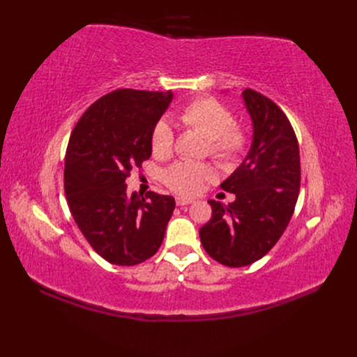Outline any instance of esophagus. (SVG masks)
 Wrapping results in <instances>:
<instances>
[{
  "instance_id": "obj_1",
  "label": "esophagus",
  "mask_w": 357,
  "mask_h": 357,
  "mask_svg": "<svg viewBox=\"0 0 357 357\" xmlns=\"http://www.w3.org/2000/svg\"><path fill=\"white\" fill-rule=\"evenodd\" d=\"M176 202H177V205H180V207H183V205H189V204H192V202H193V199H192V198L177 197V198H176Z\"/></svg>"
}]
</instances>
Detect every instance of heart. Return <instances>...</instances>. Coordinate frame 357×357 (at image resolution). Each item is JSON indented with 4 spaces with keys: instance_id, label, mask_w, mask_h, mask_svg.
<instances>
[{
    "instance_id": "obj_1",
    "label": "heart",
    "mask_w": 357,
    "mask_h": 357,
    "mask_svg": "<svg viewBox=\"0 0 357 357\" xmlns=\"http://www.w3.org/2000/svg\"><path fill=\"white\" fill-rule=\"evenodd\" d=\"M180 121L208 139L210 153L223 165H232L245 147L243 129L232 126V113L214 100H197L180 112ZM172 129L167 121H159L150 135V147L155 156H168L172 150ZM213 169L205 164L177 162L165 172V183L181 195H195L205 180L213 177Z\"/></svg>"
}]
</instances>
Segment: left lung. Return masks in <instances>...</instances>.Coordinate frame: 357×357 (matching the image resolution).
Instances as JSON below:
<instances>
[{
  "label": "left lung",
  "instance_id": "left-lung-1",
  "mask_svg": "<svg viewBox=\"0 0 357 357\" xmlns=\"http://www.w3.org/2000/svg\"><path fill=\"white\" fill-rule=\"evenodd\" d=\"M241 100L252 122V144L220 183L235 201L210 199L211 219L199 229L205 252L232 268L259 261L275 245L294 214L301 183L298 139L286 114L252 89Z\"/></svg>",
  "mask_w": 357,
  "mask_h": 357
}]
</instances>
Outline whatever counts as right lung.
Listing matches in <instances>:
<instances>
[{
	"instance_id": "1",
	"label": "right lung",
	"mask_w": 357,
	"mask_h": 357,
	"mask_svg": "<svg viewBox=\"0 0 357 357\" xmlns=\"http://www.w3.org/2000/svg\"><path fill=\"white\" fill-rule=\"evenodd\" d=\"M171 101V91L119 89L95 101L71 132L63 169L70 211L93 250L113 265L152 257L176 208L168 195H128L125 183L152 155V129Z\"/></svg>"
}]
</instances>
